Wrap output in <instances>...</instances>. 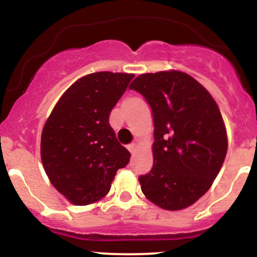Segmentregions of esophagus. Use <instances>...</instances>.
Instances as JSON below:
<instances>
[{"instance_id":"34e87169","label":"esophagus","mask_w":257,"mask_h":257,"mask_svg":"<svg viewBox=\"0 0 257 257\" xmlns=\"http://www.w3.org/2000/svg\"><path fill=\"white\" fill-rule=\"evenodd\" d=\"M137 149H138V144L137 143H132V144H129V145H128V150L131 151V153H134L135 151H137Z\"/></svg>"}]
</instances>
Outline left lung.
<instances>
[{
  "mask_svg": "<svg viewBox=\"0 0 257 257\" xmlns=\"http://www.w3.org/2000/svg\"><path fill=\"white\" fill-rule=\"evenodd\" d=\"M151 106L153 167L139 176L141 191L156 205L180 210L210 188L227 153L222 116L209 91L181 71L144 73L133 81Z\"/></svg>",
  "mask_w": 257,
  "mask_h": 257,
  "instance_id": "obj_1",
  "label": "left lung"
}]
</instances>
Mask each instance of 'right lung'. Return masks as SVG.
<instances>
[{"instance_id":"add662e5","label":"right lung","mask_w":257,"mask_h":257,"mask_svg":"<svg viewBox=\"0 0 257 257\" xmlns=\"http://www.w3.org/2000/svg\"><path fill=\"white\" fill-rule=\"evenodd\" d=\"M134 75L95 72L63 94L44 124L41 158L52 185L76 205L108 193L131 153L117 140L108 117Z\"/></svg>"}]
</instances>
